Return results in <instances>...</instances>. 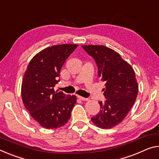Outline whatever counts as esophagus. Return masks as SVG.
<instances>
[{
  "label": "esophagus",
  "mask_w": 159,
  "mask_h": 159,
  "mask_svg": "<svg viewBox=\"0 0 159 159\" xmlns=\"http://www.w3.org/2000/svg\"><path fill=\"white\" fill-rule=\"evenodd\" d=\"M77 97H78V98H79V99L81 100H84V101H85V100H89V98H84L82 96H79V95H78Z\"/></svg>",
  "instance_id": "1"
}]
</instances>
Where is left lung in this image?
<instances>
[{
	"label": "left lung",
	"instance_id": "1",
	"mask_svg": "<svg viewBox=\"0 0 159 159\" xmlns=\"http://www.w3.org/2000/svg\"><path fill=\"white\" fill-rule=\"evenodd\" d=\"M93 58L98 75L105 82V100L99 101L100 110L91 117L92 122L102 129H110L120 123L133 106L138 93L134 69L120 55L103 45L82 46Z\"/></svg>",
	"mask_w": 159,
	"mask_h": 159
}]
</instances>
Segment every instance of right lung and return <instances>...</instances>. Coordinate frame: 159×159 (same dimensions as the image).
Returning a JSON list of instances; mask_svg holds the SVG:
<instances>
[{
	"mask_svg": "<svg viewBox=\"0 0 159 159\" xmlns=\"http://www.w3.org/2000/svg\"><path fill=\"white\" fill-rule=\"evenodd\" d=\"M77 44L47 47L29 63L22 79V102L30 115L42 127L57 129L69 122L76 102L75 95L55 91L63 65Z\"/></svg>",
	"mask_w": 159,
	"mask_h": 159,
	"instance_id": "add662e5",
	"label": "right lung"
}]
</instances>
